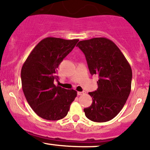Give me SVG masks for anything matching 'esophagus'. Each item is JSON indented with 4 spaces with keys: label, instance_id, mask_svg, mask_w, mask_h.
<instances>
[{
    "label": "esophagus",
    "instance_id": "34e87169",
    "mask_svg": "<svg viewBox=\"0 0 150 150\" xmlns=\"http://www.w3.org/2000/svg\"><path fill=\"white\" fill-rule=\"evenodd\" d=\"M84 94H86V92L85 91H82V92L78 91V95H79V96H81V95H84Z\"/></svg>",
    "mask_w": 150,
    "mask_h": 150
}]
</instances>
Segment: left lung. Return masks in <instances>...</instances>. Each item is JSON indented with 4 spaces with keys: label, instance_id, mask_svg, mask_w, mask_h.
<instances>
[{
    "label": "left lung",
    "instance_id": "obj_1",
    "mask_svg": "<svg viewBox=\"0 0 150 150\" xmlns=\"http://www.w3.org/2000/svg\"><path fill=\"white\" fill-rule=\"evenodd\" d=\"M83 52L91 75H97L98 88L88 94L91 105L84 109L93 122H107L120 112L130 94L132 70L119 48L110 39L94 38L77 44Z\"/></svg>",
    "mask_w": 150,
    "mask_h": 150
}]
</instances>
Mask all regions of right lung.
<instances>
[{"label": "right lung", "mask_w": 150, "mask_h": 150, "mask_svg": "<svg viewBox=\"0 0 150 150\" xmlns=\"http://www.w3.org/2000/svg\"><path fill=\"white\" fill-rule=\"evenodd\" d=\"M78 39L48 37L39 42L24 63L21 80L24 94L33 111L42 118L58 120L67 115L76 91L55 86L57 68L76 46Z\"/></svg>", "instance_id": "right-lung-1"}]
</instances>
